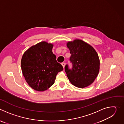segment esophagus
Returning a JSON list of instances; mask_svg holds the SVG:
<instances>
[{
	"label": "esophagus",
	"mask_w": 124,
	"mask_h": 124,
	"mask_svg": "<svg viewBox=\"0 0 124 124\" xmlns=\"http://www.w3.org/2000/svg\"><path fill=\"white\" fill-rule=\"evenodd\" d=\"M62 66L63 67V68H64L65 67V64H66V63H64V62H63V63H62Z\"/></svg>",
	"instance_id": "obj_1"
}]
</instances>
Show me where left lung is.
<instances>
[{
	"mask_svg": "<svg viewBox=\"0 0 124 124\" xmlns=\"http://www.w3.org/2000/svg\"><path fill=\"white\" fill-rule=\"evenodd\" d=\"M70 54L71 69L68 65L65 71L70 81L75 86L83 88L91 84L97 78L100 69V60L95 49L80 40H75L67 44Z\"/></svg>",
	"mask_w": 124,
	"mask_h": 124,
	"instance_id": "8db88e82",
	"label": "left lung"
}]
</instances>
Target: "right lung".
<instances>
[{"label":"right lung","instance_id":"right-lung-1","mask_svg":"<svg viewBox=\"0 0 124 124\" xmlns=\"http://www.w3.org/2000/svg\"><path fill=\"white\" fill-rule=\"evenodd\" d=\"M52 44L40 42L28 49L22 57L21 67L23 75L33 89L38 91L47 90L54 83L62 66L53 54Z\"/></svg>","mask_w":124,"mask_h":124}]
</instances>
